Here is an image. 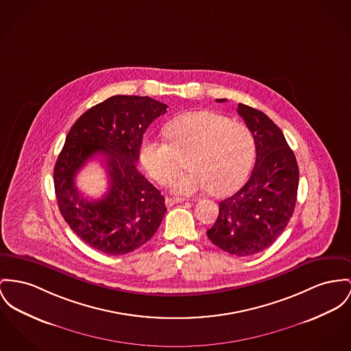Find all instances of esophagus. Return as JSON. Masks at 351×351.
<instances>
[{"label": "esophagus", "mask_w": 351, "mask_h": 351, "mask_svg": "<svg viewBox=\"0 0 351 351\" xmlns=\"http://www.w3.org/2000/svg\"><path fill=\"white\" fill-rule=\"evenodd\" d=\"M181 202H184V199L182 198H176V197H166L165 198V204H166V206H173V205H176V204H181Z\"/></svg>", "instance_id": "34e87169"}]
</instances>
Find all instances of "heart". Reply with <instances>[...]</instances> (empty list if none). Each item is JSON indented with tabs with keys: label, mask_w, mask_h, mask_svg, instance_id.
<instances>
[{
	"label": "heart",
	"mask_w": 351,
	"mask_h": 351,
	"mask_svg": "<svg viewBox=\"0 0 351 351\" xmlns=\"http://www.w3.org/2000/svg\"><path fill=\"white\" fill-rule=\"evenodd\" d=\"M170 141L146 140L142 145V162L160 184H167L187 157V173L177 177L171 190L191 195L209 190L225 195L247 178L257 153L253 132L241 122L222 114L201 110L171 119L165 126Z\"/></svg>",
	"instance_id": "heart-1"
}]
</instances>
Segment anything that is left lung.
<instances>
[{"instance_id":"1","label":"left lung","mask_w":351,"mask_h":351,"mask_svg":"<svg viewBox=\"0 0 351 351\" xmlns=\"http://www.w3.org/2000/svg\"><path fill=\"white\" fill-rule=\"evenodd\" d=\"M237 112L256 137V165L249 181L219 202V214L206 233L223 252L246 257L269 247L287 226L297 202L300 170L270 118L243 104H238Z\"/></svg>"}]
</instances>
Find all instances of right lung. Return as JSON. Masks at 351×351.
<instances>
[{"label": "right lung", "instance_id": "obj_1", "mask_svg": "<svg viewBox=\"0 0 351 351\" xmlns=\"http://www.w3.org/2000/svg\"><path fill=\"white\" fill-rule=\"evenodd\" d=\"M166 108L150 97L113 95L74 122L57 158L53 180L58 209L74 233L105 254L138 249L161 225L164 195L136 164L145 130ZM97 155L106 157L110 190L90 202L76 190L75 176Z\"/></svg>", "mask_w": 351, "mask_h": 351}]
</instances>
